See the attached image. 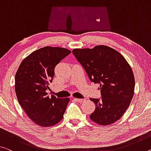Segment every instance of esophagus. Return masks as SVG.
Segmentation results:
<instances>
[{"label": "esophagus", "instance_id": "esophagus-1", "mask_svg": "<svg viewBox=\"0 0 151 151\" xmlns=\"http://www.w3.org/2000/svg\"><path fill=\"white\" fill-rule=\"evenodd\" d=\"M74 100L80 103H83V102H84L86 101L85 99H78V98H75L74 99Z\"/></svg>", "mask_w": 151, "mask_h": 151}]
</instances>
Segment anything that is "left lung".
Here are the masks:
<instances>
[{"label": "left lung", "instance_id": "left-lung-1", "mask_svg": "<svg viewBox=\"0 0 151 151\" xmlns=\"http://www.w3.org/2000/svg\"><path fill=\"white\" fill-rule=\"evenodd\" d=\"M72 52L90 80L100 83L102 99H90L96 105L90 119L101 126L114 124L126 112L134 94L135 79L130 65L121 53L105 45L75 48Z\"/></svg>", "mask_w": 151, "mask_h": 151}]
</instances>
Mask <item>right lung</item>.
<instances>
[{
  "instance_id": "right-lung-1",
  "label": "right lung",
  "mask_w": 151,
  "mask_h": 151,
  "mask_svg": "<svg viewBox=\"0 0 151 151\" xmlns=\"http://www.w3.org/2000/svg\"><path fill=\"white\" fill-rule=\"evenodd\" d=\"M61 47L45 46L36 50L23 60L15 78L16 96L20 106L36 124L50 127L63 118L69 98L47 96L55 76V66L71 53Z\"/></svg>"
}]
</instances>
